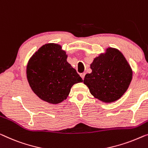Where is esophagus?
Masks as SVG:
<instances>
[{"label": "esophagus", "mask_w": 148, "mask_h": 148, "mask_svg": "<svg viewBox=\"0 0 148 148\" xmlns=\"http://www.w3.org/2000/svg\"><path fill=\"white\" fill-rule=\"evenodd\" d=\"M85 73H82L81 74H80V76L82 77V78L83 79V80H84V76H85Z\"/></svg>", "instance_id": "1"}]
</instances>
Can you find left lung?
<instances>
[{"label":"left lung","mask_w":148,"mask_h":148,"mask_svg":"<svg viewBox=\"0 0 148 148\" xmlns=\"http://www.w3.org/2000/svg\"><path fill=\"white\" fill-rule=\"evenodd\" d=\"M92 72L86 74L84 84L96 98L105 103L118 100L126 92L132 79V70L123 54L108 48L90 64Z\"/></svg>","instance_id":"1"}]
</instances>
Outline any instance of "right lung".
Masks as SVG:
<instances>
[{
  "instance_id": "1",
  "label": "right lung",
  "mask_w": 148,
  "mask_h": 148,
  "mask_svg": "<svg viewBox=\"0 0 148 148\" xmlns=\"http://www.w3.org/2000/svg\"><path fill=\"white\" fill-rule=\"evenodd\" d=\"M62 46L48 43L41 46L28 60L26 77L34 93L45 102L57 104L67 98L75 84L83 81L67 62Z\"/></svg>"
}]
</instances>
